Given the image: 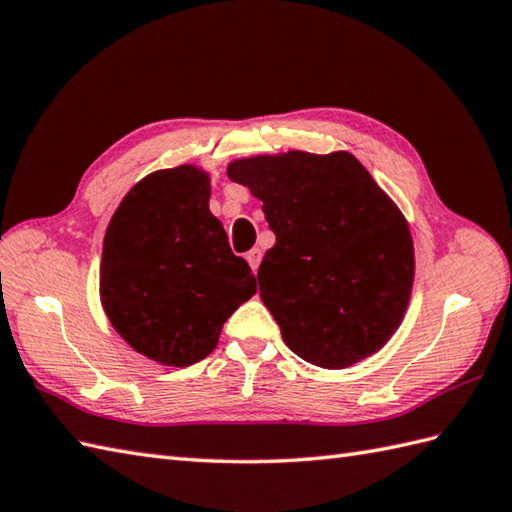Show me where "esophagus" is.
<instances>
[{
	"mask_svg": "<svg viewBox=\"0 0 512 512\" xmlns=\"http://www.w3.org/2000/svg\"><path fill=\"white\" fill-rule=\"evenodd\" d=\"M246 261H248V264H251L253 270H257L259 268V261H261V251H259V248H251V251L246 253Z\"/></svg>",
	"mask_w": 512,
	"mask_h": 512,
	"instance_id": "1",
	"label": "esophagus"
}]
</instances>
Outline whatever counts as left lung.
Returning <instances> with one entry per match:
<instances>
[{"mask_svg": "<svg viewBox=\"0 0 512 512\" xmlns=\"http://www.w3.org/2000/svg\"><path fill=\"white\" fill-rule=\"evenodd\" d=\"M227 174L264 205L277 242L257 279L288 347L338 371L399 329L414 283L410 224L347 150L235 159Z\"/></svg>", "mask_w": 512, "mask_h": 512, "instance_id": "1", "label": "left lung"}]
</instances>
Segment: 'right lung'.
<instances>
[{"label": "right lung", "instance_id": "obj_1", "mask_svg": "<svg viewBox=\"0 0 512 512\" xmlns=\"http://www.w3.org/2000/svg\"><path fill=\"white\" fill-rule=\"evenodd\" d=\"M209 196L211 178L200 165L157 170L130 187L104 233V314L130 347L161 366L207 358L227 318L257 292Z\"/></svg>", "mask_w": 512, "mask_h": 512}]
</instances>
